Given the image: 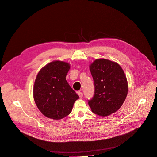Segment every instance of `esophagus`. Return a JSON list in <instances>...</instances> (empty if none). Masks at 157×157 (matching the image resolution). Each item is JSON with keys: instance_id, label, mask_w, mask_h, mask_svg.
<instances>
[{"instance_id": "obj_1", "label": "esophagus", "mask_w": 157, "mask_h": 157, "mask_svg": "<svg viewBox=\"0 0 157 157\" xmlns=\"http://www.w3.org/2000/svg\"><path fill=\"white\" fill-rule=\"evenodd\" d=\"M78 95H79V97H80V98H82L83 97V94H82L81 92H78Z\"/></svg>"}]
</instances>
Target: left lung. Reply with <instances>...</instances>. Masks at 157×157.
Segmentation results:
<instances>
[{"instance_id":"left-lung-1","label":"left lung","mask_w":157,"mask_h":157,"mask_svg":"<svg viewBox=\"0 0 157 157\" xmlns=\"http://www.w3.org/2000/svg\"><path fill=\"white\" fill-rule=\"evenodd\" d=\"M95 92L88 103L92 112L102 117L117 112L128 93V83L121 67L107 59L95 60L90 65Z\"/></svg>"}]
</instances>
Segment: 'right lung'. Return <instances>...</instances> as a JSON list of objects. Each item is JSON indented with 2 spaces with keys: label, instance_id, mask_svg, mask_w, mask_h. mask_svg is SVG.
Instances as JSON below:
<instances>
[{
  "label": "right lung",
  "instance_id": "add662e5",
  "mask_svg": "<svg viewBox=\"0 0 157 157\" xmlns=\"http://www.w3.org/2000/svg\"><path fill=\"white\" fill-rule=\"evenodd\" d=\"M70 65L54 61L42 68L33 86V98L39 110L45 117L62 119L72 112L78 95L66 80Z\"/></svg>",
  "mask_w": 157,
  "mask_h": 157
}]
</instances>
